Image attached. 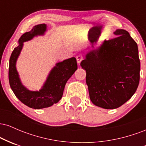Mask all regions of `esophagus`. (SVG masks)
<instances>
[{"label": "esophagus", "mask_w": 146, "mask_h": 146, "mask_svg": "<svg viewBox=\"0 0 146 146\" xmlns=\"http://www.w3.org/2000/svg\"><path fill=\"white\" fill-rule=\"evenodd\" d=\"M76 60H77V62H78V64L80 65V62H81L83 60V56H82V55H78V56L76 57Z\"/></svg>", "instance_id": "obj_1"}]
</instances>
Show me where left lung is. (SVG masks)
Masks as SVG:
<instances>
[{"label": "left lung", "instance_id": "1", "mask_svg": "<svg viewBox=\"0 0 146 146\" xmlns=\"http://www.w3.org/2000/svg\"><path fill=\"white\" fill-rule=\"evenodd\" d=\"M87 52L80 63L86 71V82L93 104L115 109L135 94L140 78V60L136 42L124 29ZM95 38L90 40L94 42Z\"/></svg>", "mask_w": 146, "mask_h": 146}]
</instances>
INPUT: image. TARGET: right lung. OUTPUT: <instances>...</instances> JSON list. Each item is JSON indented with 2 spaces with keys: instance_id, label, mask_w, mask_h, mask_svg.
Here are the masks:
<instances>
[{
  "instance_id": "1",
  "label": "right lung",
  "mask_w": 146,
  "mask_h": 146,
  "mask_svg": "<svg viewBox=\"0 0 146 146\" xmlns=\"http://www.w3.org/2000/svg\"><path fill=\"white\" fill-rule=\"evenodd\" d=\"M46 31V25L40 24L22 35L18 40V46L14 48L9 59V81L11 90L22 103L34 109L48 108L58 103L62 97L68 80L78 69L76 59L73 57L56 63L39 90H31L23 84L16 68V62L24 42L31 40L34 37L44 36Z\"/></svg>"
}]
</instances>
